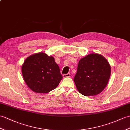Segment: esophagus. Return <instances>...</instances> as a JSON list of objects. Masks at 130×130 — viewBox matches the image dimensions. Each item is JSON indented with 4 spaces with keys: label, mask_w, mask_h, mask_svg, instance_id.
<instances>
[{
    "label": "esophagus",
    "mask_w": 130,
    "mask_h": 130,
    "mask_svg": "<svg viewBox=\"0 0 130 130\" xmlns=\"http://www.w3.org/2000/svg\"><path fill=\"white\" fill-rule=\"evenodd\" d=\"M62 76H63V77H69L70 76V74L68 73L66 74H64L62 75Z\"/></svg>",
    "instance_id": "obj_1"
}]
</instances>
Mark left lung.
<instances>
[{
	"label": "left lung",
	"mask_w": 130,
	"mask_h": 130,
	"mask_svg": "<svg viewBox=\"0 0 130 130\" xmlns=\"http://www.w3.org/2000/svg\"><path fill=\"white\" fill-rule=\"evenodd\" d=\"M111 75V66L103 56L91 54L81 59L74 81L81 94L94 96L106 86Z\"/></svg>",
	"instance_id": "8db88e82"
}]
</instances>
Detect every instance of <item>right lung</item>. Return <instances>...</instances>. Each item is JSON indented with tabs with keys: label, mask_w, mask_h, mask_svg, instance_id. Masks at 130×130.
Segmentation results:
<instances>
[{
	"label": "right lung",
	"mask_w": 130,
	"mask_h": 130,
	"mask_svg": "<svg viewBox=\"0 0 130 130\" xmlns=\"http://www.w3.org/2000/svg\"><path fill=\"white\" fill-rule=\"evenodd\" d=\"M22 72L26 85L32 91L39 93L52 91L62 79L54 58L44 53L27 58L22 65Z\"/></svg>",
	"instance_id": "1"
}]
</instances>
